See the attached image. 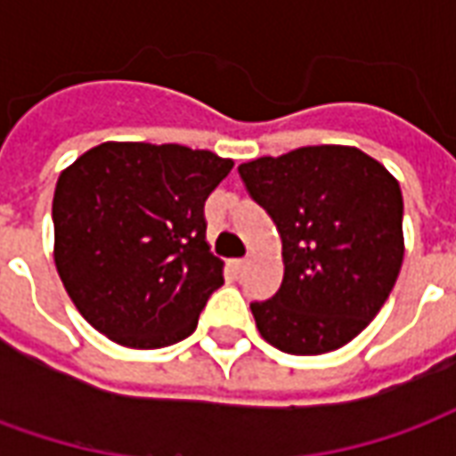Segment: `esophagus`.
<instances>
[{
	"label": "esophagus",
	"instance_id": "1",
	"mask_svg": "<svg viewBox=\"0 0 456 456\" xmlns=\"http://www.w3.org/2000/svg\"><path fill=\"white\" fill-rule=\"evenodd\" d=\"M244 268H247V261H244V258H234V261H232V271H234L237 276L244 271Z\"/></svg>",
	"mask_w": 456,
	"mask_h": 456
}]
</instances>
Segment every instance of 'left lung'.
Returning <instances> with one entry per match:
<instances>
[{"label":"left lung","mask_w":456,"mask_h":456,"mask_svg":"<svg viewBox=\"0 0 456 456\" xmlns=\"http://www.w3.org/2000/svg\"><path fill=\"white\" fill-rule=\"evenodd\" d=\"M248 195L276 222L283 283L251 303L261 337L313 356L352 342L391 296L403 264V195L354 146H303L239 166Z\"/></svg>","instance_id":"obj_1"}]
</instances>
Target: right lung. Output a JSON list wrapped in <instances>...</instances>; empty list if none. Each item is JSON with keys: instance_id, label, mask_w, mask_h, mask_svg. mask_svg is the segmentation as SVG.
<instances>
[{"instance_id": "1", "label": "right lung", "mask_w": 456, "mask_h": 456, "mask_svg": "<svg viewBox=\"0 0 456 456\" xmlns=\"http://www.w3.org/2000/svg\"><path fill=\"white\" fill-rule=\"evenodd\" d=\"M232 159L178 143L107 141L61 173L53 258L90 325L131 349H160L195 332L217 290L205 200Z\"/></svg>"}]
</instances>
